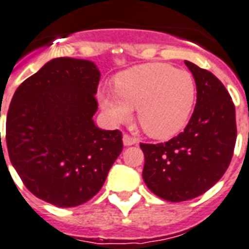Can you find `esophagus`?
Segmentation results:
<instances>
[{
    "label": "esophagus",
    "mask_w": 249,
    "mask_h": 249,
    "mask_svg": "<svg viewBox=\"0 0 249 249\" xmlns=\"http://www.w3.org/2000/svg\"><path fill=\"white\" fill-rule=\"evenodd\" d=\"M123 143H124V145H133L137 143V139L133 138V137H130L128 134H124V137H123Z\"/></svg>",
    "instance_id": "obj_1"
}]
</instances>
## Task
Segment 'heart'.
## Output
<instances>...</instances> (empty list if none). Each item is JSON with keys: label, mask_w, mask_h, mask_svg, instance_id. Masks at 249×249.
Masks as SVG:
<instances>
[{"label": "heart", "mask_w": 249, "mask_h": 249, "mask_svg": "<svg viewBox=\"0 0 249 249\" xmlns=\"http://www.w3.org/2000/svg\"><path fill=\"white\" fill-rule=\"evenodd\" d=\"M196 102V83L185 70L167 64H145L120 72L115 93H100V104L112 123L130 120L133 108L143 130L167 139L185 126Z\"/></svg>", "instance_id": "b5f03b06"}]
</instances>
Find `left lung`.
<instances>
[{
    "instance_id": "left-lung-1",
    "label": "left lung",
    "mask_w": 249,
    "mask_h": 249,
    "mask_svg": "<svg viewBox=\"0 0 249 249\" xmlns=\"http://www.w3.org/2000/svg\"><path fill=\"white\" fill-rule=\"evenodd\" d=\"M197 87V104L183 133L166 143H141L143 180L169 202L203 195L229 167L236 141L235 107L212 72L185 61Z\"/></svg>"
}]
</instances>
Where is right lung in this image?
I'll return each mask as SVG.
<instances>
[{
    "label": "right lung",
    "mask_w": 249,
    "mask_h": 249,
    "mask_svg": "<svg viewBox=\"0 0 249 249\" xmlns=\"http://www.w3.org/2000/svg\"><path fill=\"white\" fill-rule=\"evenodd\" d=\"M100 78L92 61L53 58L20 84L7 111L10 161L29 192L57 207L94 197L123 151L121 131L93 121Z\"/></svg>",
    "instance_id": "obj_1"
}]
</instances>
